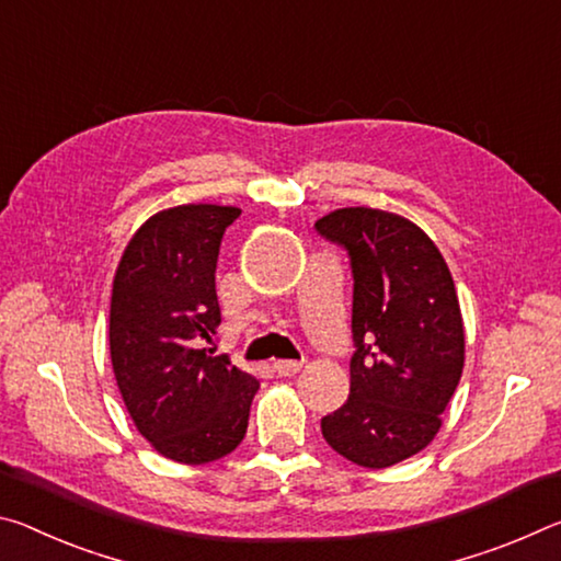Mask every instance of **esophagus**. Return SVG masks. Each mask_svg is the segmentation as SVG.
Instances as JSON below:
<instances>
[{
    "label": "esophagus",
    "instance_id": "obj_1",
    "mask_svg": "<svg viewBox=\"0 0 561 561\" xmlns=\"http://www.w3.org/2000/svg\"><path fill=\"white\" fill-rule=\"evenodd\" d=\"M300 367H302V363H298V360H275L273 373L278 375V378H290V375H296Z\"/></svg>",
    "mask_w": 561,
    "mask_h": 561
}]
</instances>
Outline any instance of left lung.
<instances>
[{
    "label": "left lung",
    "instance_id": "1",
    "mask_svg": "<svg viewBox=\"0 0 561 561\" xmlns=\"http://www.w3.org/2000/svg\"><path fill=\"white\" fill-rule=\"evenodd\" d=\"M353 268L351 394L320 420L325 443L382 470L433 443L465 367V325L443 253L412 220L337 208L316 220Z\"/></svg>",
    "mask_w": 561,
    "mask_h": 561
}]
</instances>
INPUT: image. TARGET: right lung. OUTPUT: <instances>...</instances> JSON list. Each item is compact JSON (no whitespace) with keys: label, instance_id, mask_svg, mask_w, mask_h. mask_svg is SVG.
Here are the masks:
<instances>
[{"label":"right lung","instance_id":"add662e5","mask_svg":"<svg viewBox=\"0 0 561 561\" xmlns=\"http://www.w3.org/2000/svg\"><path fill=\"white\" fill-rule=\"evenodd\" d=\"M236 206L188 204L153 214L118 261L108 347L118 392L156 453L183 465L241 445L259 380L208 355L220 325L218 248Z\"/></svg>","mask_w":561,"mask_h":561}]
</instances>
